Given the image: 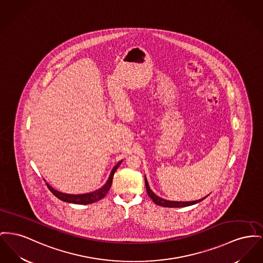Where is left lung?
I'll use <instances>...</instances> for the list:
<instances>
[{"label": "left lung", "instance_id": "left-lung-1", "mask_svg": "<svg viewBox=\"0 0 263 263\" xmlns=\"http://www.w3.org/2000/svg\"><path fill=\"white\" fill-rule=\"evenodd\" d=\"M145 185H146V190H147L148 196L152 199V201H154L156 204L161 205V206H166V208H183V206H189V205L198 203V202H200V201H202V200L204 199V198H202V199L199 200V201H167V200L161 199L160 197H158L157 195H155L154 193L152 192V190L150 189L149 185H148V182H147V179H146V178H145Z\"/></svg>", "mask_w": 263, "mask_h": 263}]
</instances>
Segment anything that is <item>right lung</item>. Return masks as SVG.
<instances>
[{"label":"right lung","mask_w":263,"mask_h":263,"mask_svg":"<svg viewBox=\"0 0 263 263\" xmlns=\"http://www.w3.org/2000/svg\"><path fill=\"white\" fill-rule=\"evenodd\" d=\"M122 163V161H120L119 163H117V165L112 169L111 174L109 176L108 181L106 182V184L103 185L102 187H100L99 190L89 193V194H83V195H68V194H63L59 191H55L54 189H52L50 185L47 184L48 190L60 200L66 202H72V203H78V204H88V203H92L95 201H100L101 199H103L106 194L108 193L109 189L112 185V179L114 176V173L117 170V168L119 167V165Z\"/></svg>","instance_id":"right-lung-1"}]
</instances>
